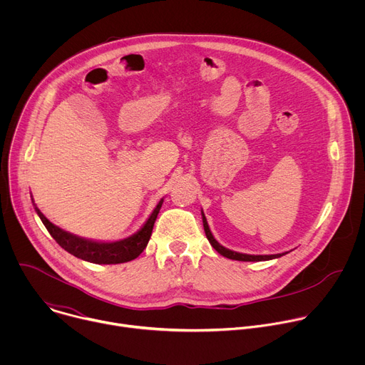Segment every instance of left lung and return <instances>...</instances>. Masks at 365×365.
<instances>
[{"mask_svg":"<svg viewBox=\"0 0 365 365\" xmlns=\"http://www.w3.org/2000/svg\"><path fill=\"white\" fill-rule=\"evenodd\" d=\"M202 221H203V230H205V234H206V238L207 241L211 242V245L224 257L227 258H231V259H238V262H262V259H273V258H279L287 252H282V254H272V255H250V254H242V252H235V251H231L225 247H222L212 235L211 230H210V225H207L206 222V218L202 212Z\"/></svg>","mask_w":365,"mask_h":365,"instance_id":"1","label":"left lung"}]
</instances>
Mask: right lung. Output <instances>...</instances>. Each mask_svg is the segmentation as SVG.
I'll return each mask as SVG.
<instances>
[{
	"instance_id": "right-lung-1",
	"label": "right lung",
	"mask_w": 365,
	"mask_h": 365,
	"mask_svg": "<svg viewBox=\"0 0 365 365\" xmlns=\"http://www.w3.org/2000/svg\"><path fill=\"white\" fill-rule=\"evenodd\" d=\"M162 203H163V199H160L158 206L154 207L153 214L150 215V218L138 232H135L134 235L125 240H120L114 242H99V241L76 237L51 224L38 211V207H36V212L40 217L41 222L44 224L46 230L50 232V235L56 240V242L63 250H66L72 255L93 264H120V263L131 262V259L137 258L144 251L151 237V231H153L155 218L159 215Z\"/></svg>"
}]
</instances>
